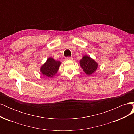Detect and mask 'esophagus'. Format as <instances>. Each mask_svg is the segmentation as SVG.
Returning a JSON list of instances; mask_svg holds the SVG:
<instances>
[{
  "label": "esophagus",
  "mask_w": 134,
  "mask_h": 134,
  "mask_svg": "<svg viewBox=\"0 0 134 134\" xmlns=\"http://www.w3.org/2000/svg\"><path fill=\"white\" fill-rule=\"evenodd\" d=\"M72 59H73V58L72 57H70V56H68V57L66 58V60H72Z\"/></svg>",
  "instance_id": "1"
}]
</instances>
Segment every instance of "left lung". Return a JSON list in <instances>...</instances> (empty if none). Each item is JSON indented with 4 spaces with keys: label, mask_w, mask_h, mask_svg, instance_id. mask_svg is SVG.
Masks as SVG:
<instances>
[{
    "label": "left lung",
    "mask_w": 134,
    "mask_h": 134,
    "mask_svg": "<svg viewBox=\"0 0 134 134\" xmlns=\"http://www.w3.org/2000/svg\"><path fill=\"white\" fill-rule=\"evenodd\" d=\"M80 65L84 72L88 75L93 73L98 67V64L87 56H84L82 59L80 60Z\"/></svg>",
    "instance_id": "1"
}]
</instances>
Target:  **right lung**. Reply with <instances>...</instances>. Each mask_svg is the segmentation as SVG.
Here are the masks:
<instances>
[{
  "label": "right lung",
  "instance_id": "obj_1",
  "mask_svg": "<svg viewBox=\"0 0 134 134\" xmlns=\"http://www.w3.org/2000/svg\"><path fill=\"white\" fill-rule=\"evenodd\" d=\"M61 63L51 58H48L41 68V73L47 77H53L58 72Z\"/></svg>",
  "mask_w": 134,
  "mask_h": 134
}]
</instances>
